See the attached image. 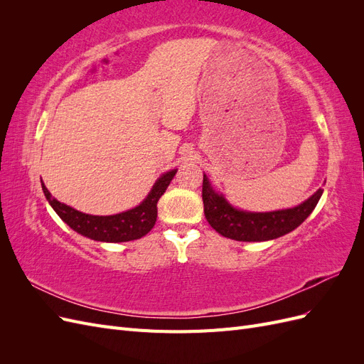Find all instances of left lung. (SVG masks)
<instances>
[{
	"label": "left lung",
	"instance_id": "1",
	"mask_svg": "<svg viewBox=\"0 0 364 364\" xmlns=\"http://www.w3.org/2000/svg\"><path fill=\"white\" fill-rule=\"evenodd\" d=\"M323 190H317L310 199L291 209L273 213H245L230 206L222 194L213 190L203 176L202 199L208 223L220 235L237 241H267L291 232L313 213Z\"/></svg>",
	"mask_w": 364,
	"mask_h": 364
}]
</instances>
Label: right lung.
Returning <instances> with one entry per match:
<instances>
[{"label":"right lung","mask_w":364,"mask_h":364,"mask_svg":"<svg viewBox=\"0 0 364 364\" xmlns=\"http://www.w3.org/2000/svg\"><path fill=\"white\" fill-rule=\"evenodd\" d=\"M176 170L162 174L153 185L151 191L146 197V200L139 206L130 209V211L115 214V215H90L75 211L74 208L63 205L59 200L53 199L47 186L42 183L43 194H46L48 203L53 206L58 215L75 232H79L87 238L95 241H106V243H123L144 237L155 226L158 217V200L167 190L171 179L174 178Z\"/></svg>","instance_id":"1"}]
</instances>
